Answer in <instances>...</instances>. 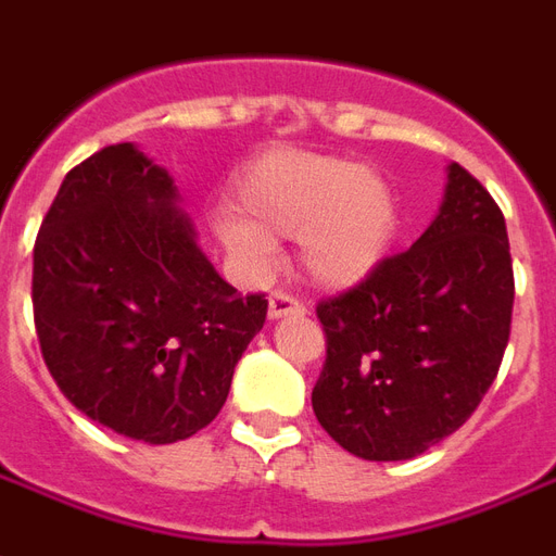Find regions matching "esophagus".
Returning <instances> with one entry per match:
<instances>
[{"instance_id":"1","label":"esophagus","mask_w":556,"mask_h":556,"mask_svg":"<svg viewBox=\"0 0 556 556\" xmlns=\"http://www.w3.org/2000/svg\"><path fill=\"white\" fill-rule=\"evenodd\" d=\"M269 319H287V316H302L304 307L295 299H290V295H283V293H275L269 295Z\"/></svg>"}]
</instances>
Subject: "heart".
I'll return each instance as SVG.
<instances>
[{
	"instance_id": "heart-1",
	"label": "heart",
	"mask_w": 556,
	"mask_h": 556,
	"mask_svg": "<svg viewBox=\"0 0 556 556\" xmlns=\"http://www.w3.org/2000/svg\"><path fill=\"white\" fill-rule=\"evenodd\" d=\"M233 207L214 216V231L233 261L263 273L278 240H299L313 283L352 290L390 257L402 207L381 169L349 157L278 152L254 161L233 187Z\"/></svg>"
}]
</instances>
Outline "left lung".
Returning a JSON list of instances; mask_svg holds the SVG:
<instances>
[{
  "instance_id": "left-lung-1",
  "label": "left lung",
  "mask_w": 556,
  "mask_h": 556,
  "mask_svg": "<svg viewBox=\"0 0 556 556\" xmlns=\"http://www.w3.org/2000/svg\"><path fill=\"white\" fill-rule=\"evenodd\" d=\"M433 223L372 278L316 307L328 357L313 413L363 460H410L481 404L510 340L513 261L492 195L460 164Z\"/></svg>"
}]
</instances>
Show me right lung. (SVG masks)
Wrapping results in <instances>:
<instances>
[{"label":"right lung","mask_w":556,"mask_h":556,"mask_svg":"<svg viewBox=\"0 0 556 556\" xmlns=\"http://www.w3.org/2000/svg\"><path fill=\"white\" fill-rule=\"evenodd\" d=\"M31 299L61 392L149 445L216 419L266 323V299L216 273L173 175L135 143L66 173L37 233Z\"/></svg>","instance_id":"1"}]
</instances>
